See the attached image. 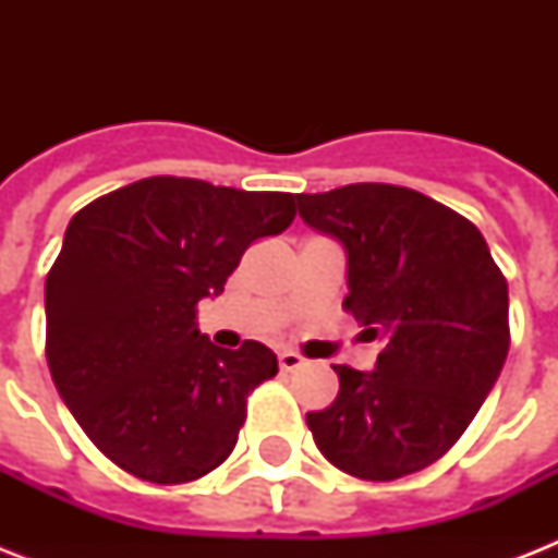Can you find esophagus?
<instances>
[{
    "instance_id": "34e87169",
    "label": "esophagus",
    "mask_w": 558,
    "mask_h": 558,
    "mask_svg": "<svg viewBox=\"0 0 558 558\" xmlns=\"http://www.w3.org/2000/svg\"><path fill=\"white\" fill-rule=\"evenodd\" d=\"M278 365L283 373H295L304 367V356H301V353H295V350H280Z\"/></svg>"
}]
</instances>
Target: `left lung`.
<instances>
[{
  "label": "left lung",
  "mask_w": 558,
  "mask_h": 558,
  "mask_svg": "<svg viewBox=\"0 0 558 558\" xmlns=\"http://www.w3.org/2000/svg\"><path fill=\"white\" fill-rule=\"evenodd\" d=\"M306 226L348 252V298L373 371L332 365L339 397L306 425L332 466L397 481L432 466L475 420L510 350V295L484 234L411 187L359 182L298 193Z\"/></svg>",
  "instance_id": "obj_1"
}]
</instances>
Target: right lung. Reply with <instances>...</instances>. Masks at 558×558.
Listing matches in <instances>:
<instances>
[{"label":"right lung","mask_w":558,"mask_h":558,"mask_svg":"<svg viewBox=\"0 0 558 558\" xmlns=\"http://www.w3.org/2000/svg\"><path fill=\"white\" fill-rule=\"evenodd\" d=\"M295 196L150 177L89 202L46 278V359L60 397L116 466L150 484L208 475L236 446L245 399L278 373L260 341L210 344L196 304Z\"/></svg>","instance_id":"obj_1"}]
</instances>
